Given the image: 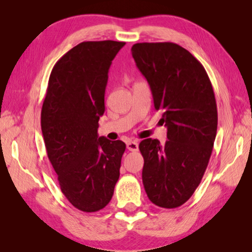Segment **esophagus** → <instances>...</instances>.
Wrapping results in <instances>:
<instances>
[{
	"mask_svg": "<svg viewBox=\"0 0 252 252\" xmlns=\"http://www.w3.org/2000/svg\"><path fill=\"white\" fill-rule=\"evenodd\" d=\"M126 149L129 151H136L139 149V144L135 141H129L126 142Z\"/></svg>",
	"mask_w": 252,
	"mask_h": 252,
	"instance_id": "34e87169",
	"label": "esophagus"
}]
</instances>
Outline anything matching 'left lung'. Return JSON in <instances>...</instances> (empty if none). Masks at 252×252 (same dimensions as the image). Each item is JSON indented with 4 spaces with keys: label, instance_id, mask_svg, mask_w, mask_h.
<instances>
[{
    "label": "left lung",
    "instance_id": "obj_1",
    "mask_svg": "<svg viewBox=\"0 0 252 252\" xmlns=\"http://www.w3.org/2000/svg\"><path fill=\"white\" fill-rule=\"evenodd\" d=\"M131 52L168 129L163 146L151 138L139 144L144 190L158 207H180L201 182L215 143L218 112L210 79L176 43H136Z\"/></svg>",
    "mask_w": 252,
    "mask_h": 252
}]
</instances>
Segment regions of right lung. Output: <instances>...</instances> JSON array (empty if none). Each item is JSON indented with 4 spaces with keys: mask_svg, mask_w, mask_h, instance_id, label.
Returning a JSON list of instances; mask_svg holds the SVG:
<instances>
[{
    "mask_svg": "<svg viewBox=\"0 0 252 252\" xmlns=\"http://www.w3.org/2000/svg\"><path fill=\"white\" fill-rule=\"evenodd\" d=\"M125 42L89 41L55 63L41 111L46 152L60 188L76 209L95 212L110 202L126 143L99 136L108 73Z\"/></svg>",
    "mask_w": 252,
    "mask_h": 252,
    "instance_id": "add662e5",
    "label": "right lung"
}]
</instances>
